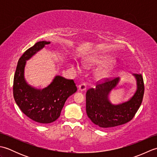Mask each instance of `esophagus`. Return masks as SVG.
<instances>
[{
	"instance_id": "esophagus-1",
	"label": "esophagus",
	"mask_w": 157,
	"mask_h": 157,
	"mask_svg": "<svg viewBox=\"0 0 157 157\" xmlns=\"http://www.w3.org/2000/svg\"><path fill=\"white\" fill-rule=\"evenodd\" d=\"M86 90V83H82L81 84H79L78 86V90L79 91H85Z\"/></svg>"
}]
</instances>
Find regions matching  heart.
<instances>
[{
    "mask_svg": "<svg viewBox=\"0 0 157 157\" xmlns=\"http://www.w3.org/2000/svg\"><path fill=\"white\" fill-rule=\"evenodd\" d=\"M109 61H110V58L108 57V56H101V57L92 59V60L90 61L89 63H90V65H101V64H103V63H105ZM72 66L75 70H79V67L77 63H73ZM111 68H112L111 65H109L107 67H106L105 69H103L98 72V73H97L98 77L105 76L106 73H107L110 71V70H111Z\"/></svg>",
    "mask_w": 157,
    "mask_h": 157,
    "instance_id": "obj_1",
    "label": "heart"
}]
</instances>
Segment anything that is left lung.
<instances>
[{"label": "left lung", "mask_w": 157, "mask_h": 157, "mask_svg": "<svg viewBox=\"0 0 157 157\" xmlns=\"http://www.w3.org/2000/svg\"><path fill=\"white\" fill-rule=\"evenodd\" d=\"M136 79L137 90L127 102L113 105L109 98V93L116 87L119 78L106 79L90 88L86 92V113L93 123L102 128L121 125L134 117L140 106L144 93V80L141 74H133Z\"/></svg>", "instance_id": "left-lung-1"}]
</instances>
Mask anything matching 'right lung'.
Here are the masks:
<instances>
[{
    "instance_id": "add662e5",
    "label": "right lung",
    "mask_w": 157,
    "mask_h": 157,
    "mask_svg": "<svg viewBox=\"0 0 157 157\" xmlns=\"http://www.w3.org/2000/svg\"><path fill=\"white\" fill-rule=\"evenodd\" d=\"M50 42L40 41L28 49L19 59L13 80V96L16 104L24 114L39 123L56 121L69 96L77 91L73 79L56 75L47 87L37 89L26 82L24 69L26 61Z\"/></svg>"
}]
</instances>
